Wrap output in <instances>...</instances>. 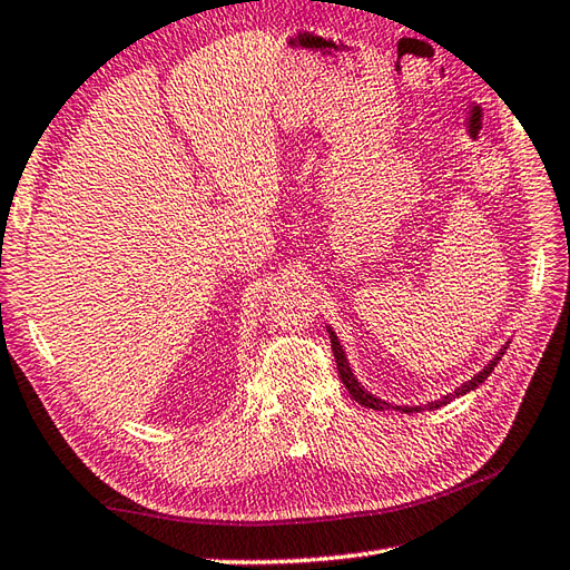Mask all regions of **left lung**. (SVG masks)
Returning a JSON list of instances; mask_svg holds the SVG:
<instances>
[{
	"mask_svg": "<svg viewBox=\"0 0 570 570\" xmlns=\"http://www.w3.org/2000/svg\"><path fill=\"white\" fill-rule=\"evenodd\" d=\"M330 342H333V354H335V364H337V372H340V379H342V383H345V389L350 391V395L352 399L356 401V403H362V405H366V407H374V410H383L386 407L389 403H383V401H379V399H374L372 393L368 391H364L362 386H360V381L354 379V374H352V368H350V364H347V356H345V352H342V347H340V340H337V335L333 333V330H330ZM505 350L508 347H502L500 350V354L495 356V360L488 364L483 372H479L475 374L471 381H466L464 386L461 389H456L454 393H449V395H444V399H440V401H434V403H428L425 407H403V413H415V410H432V407H442V405H446V403H452L454 399H459V395H464V393H469V391H473L475 386H479V383H483L488 376H491V372L493 368L498 366V362H500V356L505 354Z\"/></svg>",
	"mask_w": 570,
	"mask_h": 570,
	"instance_id": "1",
	"label": "left lung"
}]
</instances>
